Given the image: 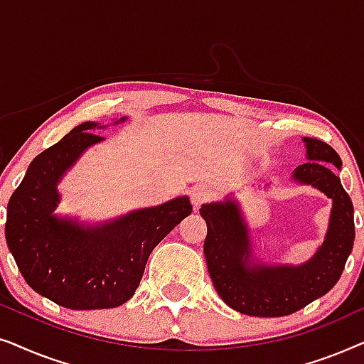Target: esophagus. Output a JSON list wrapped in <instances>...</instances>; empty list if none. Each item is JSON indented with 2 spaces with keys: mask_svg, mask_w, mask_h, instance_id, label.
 <instances>
[{
  "mask_svg": "<svg viewBox=\"0 0 364 364\" xmlns=\"http://www.w3.org/2000/svg\"><path fill=\"white\" fill-rule=\"evenodd\" d=\"M212 193H213L212 188L208 187L207 183H197V186H193L192 191H191V198H192L193 205L200 207L202 203L210 200Z\"/></svg>",
  "mask_w": 364,
  "mask_h": 364,
  "instance_id": "1",
  "label": "esophagus"
}]
</instances>
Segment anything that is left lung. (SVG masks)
Returning a JSON list of instances; mask_svg holds the SVG:
<instances>
[{
    "label": "left lung",
    "instance_id": "left-lung-1",
    "mask_svg": "<svg viewBox=\"0 0 364 364\" xmlns=\"http://www.w3.org/2000/svg\"><path fill=\"white\" fill-rule=\"evenodd\" d=\"M306 157L293 178L320 188L333 198L326 240L315 257L300 267L252 265L248 232L235 203H208L200 208L207 222L203 243L207 268L218 296L233 310L250 316L291 315L331 290L340 280L355 240L351 198L343 188L333 164L341 167L335 149L320 139L303 137Z\"/></svg>",
    "mask_w": 364,
    "mask_h": 364
}]
</instances>
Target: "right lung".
<instances>
[{
	"mask_svg": "<svg viewBox=\"0 0 364 364\" xmlns=\"http://www.w3.org/2000/svg\"><path fill=\"white\" fill-rule=\"evenodd\" d=\"M124 121V119H121ZM82 122L31 162L8 202L6 242L28 285L71 310L126 303L159 242L192 213L187 197L129 213L102 227L58 220V181L84 149L102 141Z\"/></svg>",
	"mask_w": 364,
	"mask_h": 364,
	"instance_id": "right-lung-1",
	"label": "right lung"
}]
</instances>
